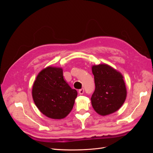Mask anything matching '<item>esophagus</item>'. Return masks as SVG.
<instances>
[{
	"mask_svg": "<svg viewBox=\"0 0 153 153\" xmlns=\"http://www.w3.org/2000/svg\"><path fill=\"white\" fill-rule=\"evenodd\" d=\"M84 89H81L78 91V93H79L80 94H84Z\"/></svg>",
	"mask_w": 153,
	"mask_h": 153,
	"instance_id": "esophagus-1",
	"label": "esophagus"
}]
</instances>
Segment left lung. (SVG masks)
Segmentation results:
<instances>
[{
    "label": "left lung",
    "mask_w": 153,
    "mask_h": 153,
    "mask_svg": "<svg viewBox=\"0 0 153 153\" xmlns=\"http://www.w3.org/2000/svg\"><path fill=\"white\" fill-rule=\"evenodd\" d=\"M94 76L95 91L91 103L96 112L101 115L115 112L126 98V88L122 74L105 64L92 66Z\"/></svg>",
    "instance_id": "1"
}]
</instances>
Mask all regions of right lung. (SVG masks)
<instances>
[{
	"label": "right lung",
	"mask_w": 153,
	"mask_h": 153,
	"mask_svg": "<svg viewBox=\"0 0 153 153\" xmlns=\"http://www.w3.org/2000/svg\"><path fill=\"white\" fill-rule=\"evenodd\" d=\"M32 94L41 113L49 118L61 119L71 111L77 91L64 79L61 68L48 66L36 76Z\"/></svg>",
	"instance_id": "right-lung-1"
}]
</instances>
